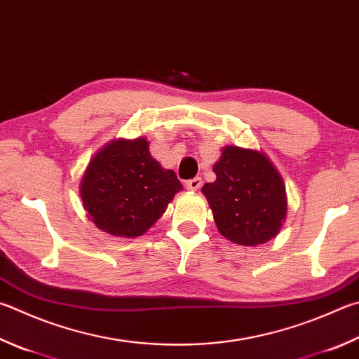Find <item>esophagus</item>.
<instances>
[{
	"mask_svg": "<svg viewBox=\"0 0 359 359\" xmlns=\"http://www.w3.org/2000/svg\"><path fill=\"white\" fill-rule=\"evenodd\" d=\"M185 185H187V188L190 191H198L199 188H201V185H202V179L201 177H194L191 180H188Z\"/></svg>",
	"mask_w": 359,
	"mask_h": 359,
	"instance_id": "34e87169",
	"label": "esophagus"
}]
</instances>
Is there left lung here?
<instances>
[{
	"mask_svg": "<svg viewBox=\"0 0 359 359\" xmlns=\"http://www.w3.org/2000/svg\"><path fill=\"white\" fill-rule=\"evenodd\" d=\"M217 180L201 191L219 233L243 246L270 242L287 218L283 175L264 152L224 146L213 165Z\"/></svg>",
	"mask_w": 359,
	"mask_h": 359,
	"instance_id": "obj_1",
	"label": "left lung"
}]
</instances>
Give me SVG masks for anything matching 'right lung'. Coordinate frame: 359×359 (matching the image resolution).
Segmentation results:
<instances>
[{"label": "right lung", "mask_w": 359, "mask_h": 359, "mask_svg": "<svg viewBox=\"0 0 359 359\" xmlns=\"http://www.w3.org/2000/svg\"><path fill=\"white\" fill-rule=\"evenodd\" d=\"M182 188L172 169L152 157L146 138H117L89 160L80 180V198L100 231L133 238L157 223Z\"/></svg>", "instance_id": "obj_1"}]
</instances>
